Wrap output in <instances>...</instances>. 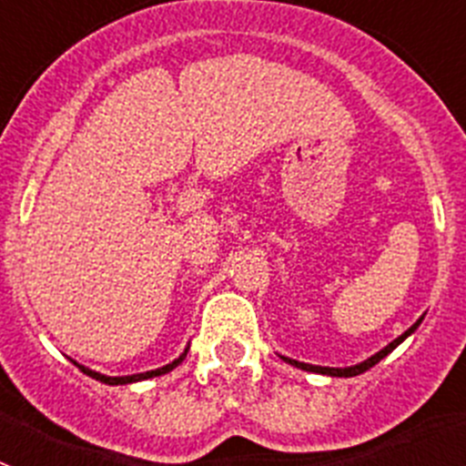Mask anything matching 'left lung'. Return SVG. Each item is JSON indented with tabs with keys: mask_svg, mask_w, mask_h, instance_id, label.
Segmentation results:
<instances>
[{
	"mask_svg": "<svg viewBox=\"0 0 466 466\" xmlns=\"http://www.w3.org/2000/svg\"><path fill=\"white\" fill-rule=\"evenodd\" d=\"M420 322H422V317H420L418 322L413 324V327L409 329V331H403L401 336H399V339H394L392 343L390 345H385V348L380 350V352H376V355H371L369 357V360H364V361H360V364H355V366H345V369H331V366H315V364H306V361H296V360H289V357H282L284 361H287V364H291V366H296V369H303V371H310V373H322V376H336V378H352V376H360V373H364V371H369V369H371V366H376L378 361L382 360V357H387L390 355V352H392L394 348H397L399 343H403V340L409 339L410 333L415 331V329L420 327Z\"/></svg>",
	"mask_w": 466,
	"mask_h": 466,
	"instance_id": "8db88e82",
	"label": "left lung"
}]
</instances>
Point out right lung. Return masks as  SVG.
I'll return each mask as SVG.
<instances>
[{
  "label": "right lung",
  "instance_id": "right-lung-1",
  "mask_svg": "<svg viewBox=\"0 0 466 466\" xmlns=\"http://www.w3.org/2000/svg\"><path fill=\"white\" fill-rule=\"evenodd\" d=\"M187 352H188V348L184 350L182 355L177 357L175 361H170V364L160 366V369H156V371H147V373H135V376H105V373H97V371H93V369H88V366H81V364H76V361H74V364L79 366V369H81V371L86 373V376H90V378H95V380L105 382V385H127V382H137V380H147V378L166 376V373H170L172 369H177V366L182 364V361H184V357H187Z\"/></svg>",
  "mask_w": 466,
  "mask_h": 466
}]
</instances>
